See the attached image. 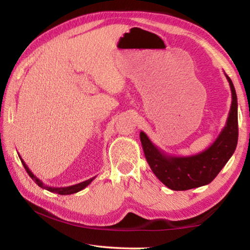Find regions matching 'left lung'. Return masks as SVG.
Wrapping results in <instances>:
<instances>
[{
  "instance_id": "obj_1",
  "label": "left lung",
  "mask_w": 250,
  "mask_h": 250,
  "mask_svg": "<svg viewBox=\"0 0 250 250\" xmlns=\"http://www.w3.org/2000/svg\"><path fill=\"white\" fill-rule=\"evenodd\" d=\"M231 90V104L226 125L213 145L201 153L173 156L159 149L141 131L143 152L155 176L173 191H186L209 184L234 154L238 141L237 96L231 79L225 74Z\"/></svg>"
}]
</instances>
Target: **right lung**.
Segmentation results:
<instances>
[{"mask_svg":"<svg viewBox=\"0 0 250 250\" xmlns=\"http://www.w3.org/2000/svg\"><path fill=\"white\" fill-rule=\"evenodd\" d=\"M20 156V155H19ZM20 159H21V162H22V164H23V167H25V170H26V172L28 173V175L32 177V180L35 182V183L40 186V188H44V189H47V191H49V192H52V193H56V194H61V195H70V194H74V193H77V192H79V191H82V189H83L84 188H86V186H88L89 185L91 182H92V180L95 179V177H91V179H89V180H86V181H83V182H80V183H78V184H75V185H70V186H64V188H54V186H48V185H45L43 182H42L39 177H36L35 175L33 174L32 173V171L29 170L28 168V167L26 166V164H25V162H24V160L21 158L20 156Z\"/></svg>","mask_w":250,"mask_h":250,"instance_id":"1","label":"right lung"}]
</instances>
